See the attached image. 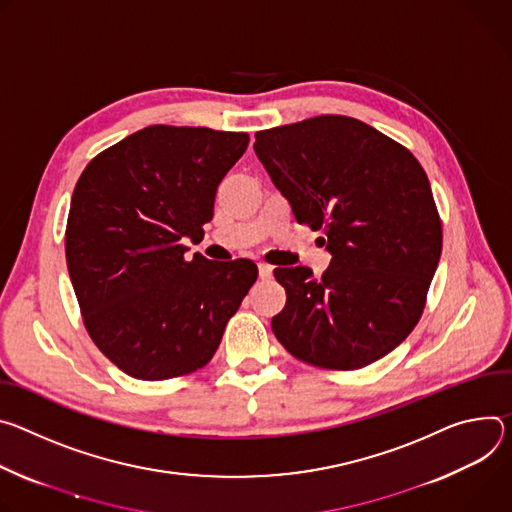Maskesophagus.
<instances>
[{
  "label": "esophagus",
  "mask_w": 512,
  "mask_h": 512,
  "mask_svg": "<svg viewBox=\"0 0 512 512\" xmlns=\"http://www.w3.org/2000/svg\"><path fill=\"white\" fill-rule=\"evenodd\" d=\"M258 274H260V278H270L272 276V266L270 264H266V262H260L258 264Z\"/></svg>",
  "instance_id": "obj_1"
}]
</instances>
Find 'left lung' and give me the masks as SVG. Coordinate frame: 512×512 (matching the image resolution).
I'll list each match as a JSON object with an SVG mask.
<instances>
[{"label":"left lung","instance_id":"1","mask_svg":"<svg viewBox=\"0 0 512 512\" xmlns=\"http://www.w3.org/2000/svg\"><path fill=\"white\" fill-rule=\"evenodd\" d=\"M254 152L299 223L323 230L331 264L276 268L287 305L272 317L295 358L358 370L415 329L441 256V219L419 160L348 116L256 132Z\"/></svg>","mask_w":512,"mask_h":512}]
</instances>
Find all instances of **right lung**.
<instances>
[{"mask_svg":"<svg viewBox=\"0 0 512 512\" xmlns=\"http://www.w3.org/2000/svg\"><path fill=\"white\" fill-rule=\"evenodd\" d=\"M246 132L148 126L99 152L81 173L65 254L95 346L138 380L203 368L258 278L252 260L213 262L203 240L221 179L246 152Z\"/></svg>","mask_w":512,"mask_h":512,"instance_id":"1","label":"right lung"}]
</instances>
